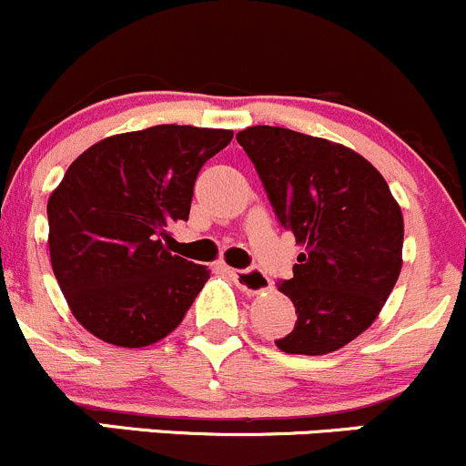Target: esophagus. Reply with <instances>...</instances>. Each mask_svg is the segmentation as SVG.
<instances>
[{"label":"esophagus","mask_w":466,"mask_h":466,"mask_svg":"<svg viewBox=\"0 0 466 466\" xmlns=\"http://www.w3.org/2000/svg\"><path fill=\"white\" fill-rule=\"evenodd\" d=\"M228 272L232 274L234 283H237L243 292H248V295H258V292L268 290V288L272 286L270 279L258 270V268H249V270H229L228 268Z\"/></svg>","instance_id":"obj_1"}]
</instances>
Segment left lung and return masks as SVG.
<instances>
[{
    "label": "left lung",
    "mask_w": 466,
    "mask_h": 466,
    "mask_svg": "<svg viewBox=\"0 0 466 466\" xmlns=\"http://www.w3.org/2000/svg\"><path fill=\"white\" fill-rule=\"evenodd\" d=\"M281 228L303 252L279 290L297 323L274 344L290 355L344 349L377 319L401 270L404 218L384 176L364 156L283 127L237 134Z\"/></svg>",
    "instance_id": "left-lung-1"
}]
</instances>
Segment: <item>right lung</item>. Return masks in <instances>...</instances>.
<instances>
[{
  "instance_id": "right-lung-1",
  "label": "right lung",
  "mask_w": 466,
  "mask_h": 466,
  "mask_svg": "<svg viewBox=\"0 0 466 466\" xmlns=\"http://www.w3.org/2000/svg\"><path fill=\"white\" fill-rule=\"evenodd\" d=\"M232 136L156 125L109 136L66 169L48 198V249L73 317L93 337L143 349L183 321L209 270L163 241L189 218L196 176Z\"/></svg>"
}]
</instances>
